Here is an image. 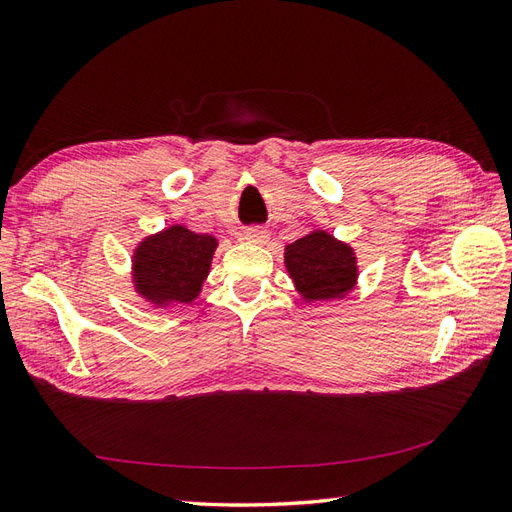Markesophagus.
Returning <instances> with one entry per match:
<instances>
[{
  "label": "esophagus",
  "mask_w": 512,
  "mask_h": 512,
  "mask_svg": "<svg viewBox=\"0 0 512 512\" xmlns=\"http://www.w3.org/2000/svg\"><path fill=\"white\" fill-rule=\"evenodd\" d=\"M243 239H245L247 243H265V241L269 239V234H267L265 228L252 226V228H247V230L243 232Z\"/></svg>",
  "instance_id": "1"
}]
</instances>
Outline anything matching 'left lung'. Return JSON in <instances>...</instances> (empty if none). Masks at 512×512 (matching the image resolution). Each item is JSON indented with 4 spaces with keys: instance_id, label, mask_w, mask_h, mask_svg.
Listing matches in <instances>:
<instances>
[{
    "instance_id": "1",
    "label": "left lung",
    "mask_w": 512,
    "mask_h": 512,
    "mask_svg": "<svg viewBox=\"0 0 512 512\" xmlns=\"http://www.w3.org/2000/svg\"><path fill=\"white\" fill-rule=\"evenodd\" d=\"M286 267L303 299H336L355 284L357 267L349 245L327 232H312L286 247Z\"/></svg>"
}]
</instances>
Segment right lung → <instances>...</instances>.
<instances>
[{
    "label": "right lung",
    "mask_w": 512,
    "mask_h": 512,
    "mask_svg": "<svg viewBox=\"0 0 512 512\" xmlns=\"http://www.w3.org/2000/svg\"><path fill=\"white\" fill-rule=\"evenodd\" d=\"M217 241L211 234L172 226L135 252V282L157 303H189L209 273Z\"/></svg>",
    "instance_id": "obj_1"
}]
</instances>
